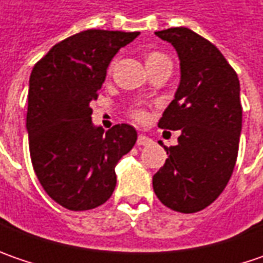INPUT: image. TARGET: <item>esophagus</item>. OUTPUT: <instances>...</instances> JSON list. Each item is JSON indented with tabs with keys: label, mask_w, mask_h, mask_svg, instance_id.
Listing matches in <instances>:
<instances>
[{
	"label": "esophagus",
	"mask_w": 263,
	"mask_h": 263,
	"mask_svg": "<svg viewBox=\"0 0 263 263\" xmlns=\"http://www.w3.org/2000/svg\"><path fill=\"white\" fill-rule=\"evenodd\" d=\"M151 143H152V140L147 136H145V135H139V137H137V145L139 146H147Z\"/></svg>",
	"instance_id": "1"
}]
</instances>
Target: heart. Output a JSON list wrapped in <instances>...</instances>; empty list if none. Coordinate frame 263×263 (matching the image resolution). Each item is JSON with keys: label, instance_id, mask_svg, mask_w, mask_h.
<instances>
[{"label": "heart", "instance_id": "obj_1", "mask_svg": "<svg viewBox=\"0 0 263 263\" xmlns=\"http://www.w3.org/2000/svg\"><path fill=\"white\" fill-rule=\"evenodd\" d=\"M146 66L147 70L151 71V70H155V68H159V67H171L173 63H171V58L167 54H164L161 51H151V52L146 54ZM111 68H112V64L109 67V70ZM133 117L136 118L137 121H143L146 118V114L142 109H136V111H133Z\"/></svg>", "mask_w": 263, "mask_h": 263}]
</instances>
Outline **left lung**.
I'll use <instances>...</instances> for the list:
<instances>
[{"instance_id":"8db88e82","label":"left lung","mask_w":263,"mask_h":263,"mask_svg":"<svg viewBox=\"0 0 263 263\" xmlns=\"http://www.w3.org/2000/svg\"><path fill=\"white\" fill-rule=\"evenodd\" d=\"M176 48L181 80L158 127L180 130L178 145L152 178L170 209L193 214L209 206L227 186L241 132L240 82L217 46L187 27L155 32Z\"/></svg>"}]
</instances>
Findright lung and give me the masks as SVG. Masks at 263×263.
<instances>
[{
  "label": "right lung",
  "instance_id": "obj_1",
  "mask_svg": "<svg viewBox=\"0 0 263 263\" xmlns=\"http://www.w3.org/2000/svg\"><path fill=\"white\" fill-rule=\"evenodd\" d=\"M137 36L89 29L58 42L32 70L26 117L32 165L48 196L70 211L105 203L116 189L117 162L136 143L128 124L106 133L93 126L90 102L111 60Z\"/></svg>",
  "mask_w": 263,
  "mask_h": 263
}]
</instances>
